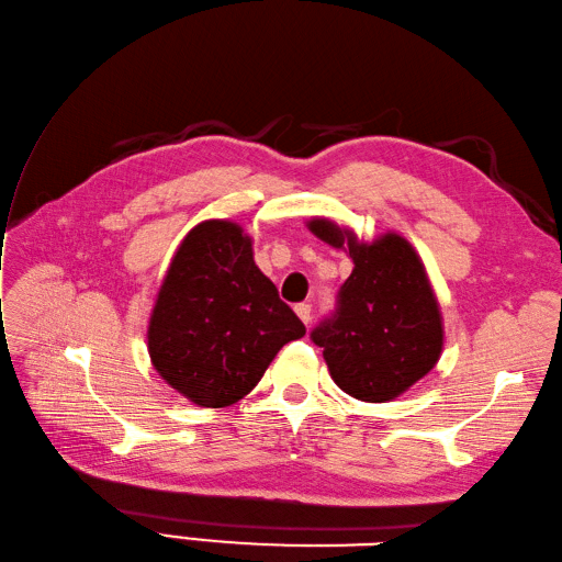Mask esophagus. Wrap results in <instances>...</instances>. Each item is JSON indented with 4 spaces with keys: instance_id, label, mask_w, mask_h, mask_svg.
<instances>
[{
    "instance_id": "esophagus-1",
    "label": "esophagus",
    "mask_w": 562,
    "mask_h": 562,
    "mask_svg": "<svg viewBox=\"0 0 562 562\" xmlns=\"http://www.w3.org/2000/svg\"><path fill=\"white\" fill-rule=\"evenodd\" d=\"M294 311H296V316L302 318V323H304V325H308V323H311V304H306V302H304V304H296V306H294Z\"/></svg>"
}]
</instances>
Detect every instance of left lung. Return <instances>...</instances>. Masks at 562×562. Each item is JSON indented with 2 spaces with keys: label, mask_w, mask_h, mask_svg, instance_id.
<instances>
[{
  "label": "left lung",
  "mask_w": 562,
  "mask_h": 562,
  "mask_svg": "<svg viewBox=\"0 0 562 562\" xmlns=\"http://www.w3.org/2000/svg\"><path fill=\"white\" fill-rule=\"evenodd\" d=\"M308 229L355 260L335 311L311 330L333 381L363 402L402 395L442 351L438 299L419 254L393 232L363 244L325 217H313Z\"/></svg>",
  "instance_id": "8db88e82"
}]
</instances>
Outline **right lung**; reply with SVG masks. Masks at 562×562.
I'll return each instance as SVG.
<instances>
[{
  "mask_svg": "<svg viewBox=\"0 0 562 562\" xmlns=\"http://www.w3.org/2000/svg\"><path fill=\"white\" fill-rule=\"evenodd\" d=\"M304 335V323L254 263L244 229L205 220L169 263L148 351L177 393L201 407H229L251 393L286 342Z\"/></svg>",
  "mask_w": 562,
  "mask_h": 562,
  "instance_id": "add662e5",
  "label": "right lung"
}]
</instances>
